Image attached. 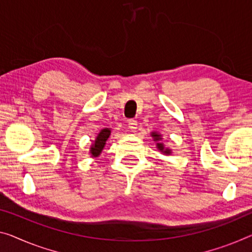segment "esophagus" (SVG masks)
<instances>
[{
    "instance_id": "34e87169",
    "label": "esophagus",
    "mask_w": 252,
    "mask_h": 252,
    "mask_svg": "<svg viewBox=\"0 0 252 252\" xmlns=\"http://www.w3.org/2000/svg\"><path fill=\"white\" fill-rule=\"evenodd\" d=\"M128 127L131 131H135L137 128V121L136 119H129L128 121Z\"/></svg>"
}]
</instances>
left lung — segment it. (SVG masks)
Listing matches in <instances>:
<instances>
[{"label": "left lung", "instance_id": "8db88e82", "mask_svg": "<svg viewBox=\"0 0 252 252\" xmlns=\"http://www.w3.org/2000/svg\"><path fill=\"white\" fill-rule=\"evenodd\" d=\"M151 136L153 137L154 142H157V149L160 151L162 154H164V156H170V154L172 153V150L166 148L163 143H162V134L158 133V131H152V133H151Z\"/></svg>", "mask_w": 252, "mask_h": 252}]
</instances>
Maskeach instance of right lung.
Returning <instances> with one entry per match:
<instances>
[{
    "label": "right lung",
    "instance_id": "1",
    "mask_svg": "<svg viewBox=\"0 0 252 252\" xmlns=\"http://www.w3.org/2000/svg\"><path fill=\"white\" fill-rule=\"evenodd\" d=\"M110 134H111L110 128H102L99 131V134L96 135L95 139L90 146V151H89V153L91 154V158H95L101 154L102 150L104 149V146H106L108 138L110 136Z\"/></svg>",
    "mask_w": 252,
    "mask_h": 252
}]
</instances>
